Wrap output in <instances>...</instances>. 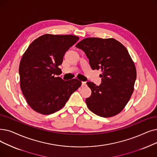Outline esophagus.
<instances>
[{"instance_id": "34e87169", "label": "esophagus", "mask_w": 157, "mask_h": 157, "mask_svg": "<svg viewBox=\"0 0 157 157\" xmlns=\"http://www.w3.org/2000/svg\"><path fill=\"white\" fill-rule=\"evenodd\" d=\"M82 85L83 86H86V83L85 82V81H83V82H82Z\"/></svg>"}]
</instances>
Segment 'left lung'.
<instances>
[{
	"mask_svg": "<svg viewBox=\"0 0 157 157\" xmlns=\"http://www.w3.org/2000/svg\"><path fill=\"white\" fill-rule=\"evenodd\" d=\"M89 59L92 70L101 69L102 83H86L92 94L86 99L90 111L103 117L119 113L134 90L137 71L126 47L113 38H86L76 45Z\"/></svg>",
	"mask_w": 157,
	"mask_h": 157,
	"instance_id": "left-lung-1",
	"label": "left lung"
}]
</instances>
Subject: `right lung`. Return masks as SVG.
Here are the masks:
<instances>
[{"instance_id":"obj_1","label":"right lung","mask_w":157,"mask_h":157,"mask_svg":"<svg viewBox=\"0 0 157 157\" xmlns=\"http://www.w3.org/2000/svg\"><path fill=\"white\" fill-rule=\"evenodd\" d=\"M79 37L45 34L29 45L20 60V85L27 103L35 112L49 115L62 109L81 85L77 79L56 77L66 51Z\"/></svg>"}]
</instances>
